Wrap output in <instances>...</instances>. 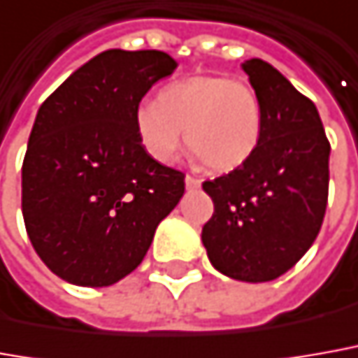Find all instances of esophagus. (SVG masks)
<instances>
[{"label": "esophagus", "instance_id": "34e87169", "mask_svg": "<svg viewBox=\"0 0 358 358\" xmlns=\"http://www.w3.org/2000/svg\"><path fill=\"white\" fill-rule=\"evenodd\" d=\"M184 182H186V188H188V189L199 188V184H201V180L196 178V176H192V174H186V178H184Z\"/></svg>", "mask_w": 358, "mask_h": 358}]
</instances>
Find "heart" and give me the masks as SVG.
<instances>
[{
    "label": "heart",
    "instance_id": "1",
    "mask_svg": "<svg viewBox=\"0 0 358 358\" xmlns=\"http://www.w3.org/2000/svg\"><path fill=\"white\" fill-rule=\"evenodd\" d=\"M264 127L262 103L243 80L199 74L172 82L157 99H143L135 109V129L148 155L172 162L182 145L215 172L243 166L257 150Z\"/></svg>",
    "mask_w": 358,
    "mask_h": 358
}]
</instances>
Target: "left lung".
<instances>
[{"label":"left lung","mask_w":358,"mask_h":358,"mask_svg":"<svg viewBox=\"0 0 358 358\" xmlns=\"http://www.w3.org/2000/svg\"><path fill=\"white\" fill-rule=\"evenodd\" d=\"M264 127L257 150L229 174L206 180L213 215L201 229L211 264L235 280L268 282L290 271L322 229L329 150L317 108L268 62H243Z\"/></svg>","instance_id":"left-lung-1"}]
</instances>
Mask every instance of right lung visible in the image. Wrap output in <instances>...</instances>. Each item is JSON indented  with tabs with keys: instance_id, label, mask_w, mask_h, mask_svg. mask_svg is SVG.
<instances>
[{
	"instance_id": "obj_1",
	"label": "right lung",
	"mask_w": 358,
	"mask_h": 358,
	"mask_svg": "<svg viewBox=\"0 0 358 358\" xmlns=\"http://www.w3.org/2000/svg\"><path fill=\"white\" fill-rule=\"evenodd\" d=\"M176 60L111 48L80 66L38 108L21 208L33 249L78 286H109L145 259L160 221L184 194V172L141 145L135 109Z\"/></svg>"
}]
</instances>
